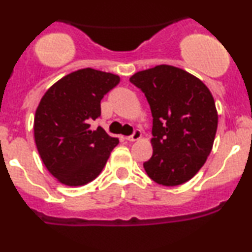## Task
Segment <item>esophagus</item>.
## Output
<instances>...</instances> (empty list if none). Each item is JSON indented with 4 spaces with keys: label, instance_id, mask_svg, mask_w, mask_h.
Listing matches in <instances>:
<instances>
[{
    "label": "esophagus",
    "instance_id": "1",
    "mask_svg": "<svg viewBox=\"0 0 252 252\" xmlns=\"http://www.w3.org/2000/svg\"><path fill=\"white\" fill-rule=\"evenodd\" d=\"M142 137V134H141L140 130H135V132L131 136H126V140L130 141V142H135V141H138L140 138Z\"/></svg>",
    "mask_w": 252,
    "mask_h": 252
}]
</instances>
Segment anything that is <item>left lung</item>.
I'll use <instances>...</instances> for the list:
<instances>
[{
    "label": "left lung",
    "mask_w": 252,
    "mask_h": 252,
    "mask_svg": "<svg viewBox=\"0 0 252 252\" xmlns=\"http://www.w3.org/2000/svg\"><path fill=\"white\" fill-rule=\"evenodd\" d=\"M130 82L144 92L153 115V156L143 163L144 170L162 186L189 181L206 162L218 126L209 88L170 65L137 72Z\"/></svg>",
    "instance_id": "1"
}]
</instances>
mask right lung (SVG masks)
Returning <instances> with one entry per match:
<instances>
[{"label":"right lung","mask_w":252,"mask_h":252,"mask_svg":"<svg viewBox=\"0 0 252 252\" xmlns=\"http://www.w3.org/2000/svg\"><path fill=\"white\" fill-rule=\"evenodd\" d=\"M114 73L83 68L63 77L43 94L34 116V138L48 172L66 186L94 181L118 140L90 122L100 116V100L120 83Z\"/></svg>","instance_id":"right-lung-1"}]
</instances>
